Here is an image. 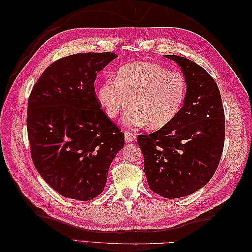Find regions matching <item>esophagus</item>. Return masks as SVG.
<instances>
[{
	"label": "esophagus",
	"mask_w": 252,
	"mask_h": 252,
	"mask_svg": "<svg viewBox=\"0 0 252 252\" xmlns=\"http://www.w3.org/2000/svg\"><path fill=\"white\" fill-rule=\"evenodd\" d=\"M136 137V134H134V133L132 132H129V131H126L125 132V140L126 143H130V142H133L135 140Z\"/></svg>",
	"instance_id": "obj_1"
}]
</instances>
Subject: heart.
<instances>
[{"label": "heart", "instance_id": "heart-1", "mask_svg": "<svg viewBox=\"0 0 252 252\" xmlns=\"http://www.w3.org/2000/svg\"><path fill=\"white\" fill-rule=\"evenodd\" d=\"M187 95L186 79L155 63H132L120 67L97 90V98L111 119L133 106L125 119L133 129L149 126L159 130L179 116Z\"/></svg>", "mask_w": 252, "mask_h": 252}]
</instances>
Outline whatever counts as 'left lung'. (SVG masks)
<instances>
[{"label": "left lung", "instance_id": "left-lung-1", "mask_svg": "<svg viewBox=\"0 0 252 252\" xmlns=\"http://www.w3.org/2000/svg\"><path fill=\"white\" fill-rule=\"evenodd\" d=\"M181 67L187 95L179 116L149 135L137 136L149 189L164 198L200 189L215 174L225 137L224 108L218 84L190 60L165 55Z\"/></svg>", "mask_w": 252, "mask_h": 252}]
</instances>
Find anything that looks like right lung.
Masks as SVG:
<instances>
[{"label":"right lung","mask_w":252,"mask_h":252,"mask_svg":"<svg viewBox=\"0 0 252 252\" xmlns=\"http://www.w3.org/2000/svg\"><path fill=\"white\" fill-rule=\"evenodd\" d=\"M115 53H79L47 67L28 99L27 130L35 169L63 197L90 200L104 190L125 133L95 94L97 72Z\"/></svg>","instance_id":"add662e5"}]
</instances>
